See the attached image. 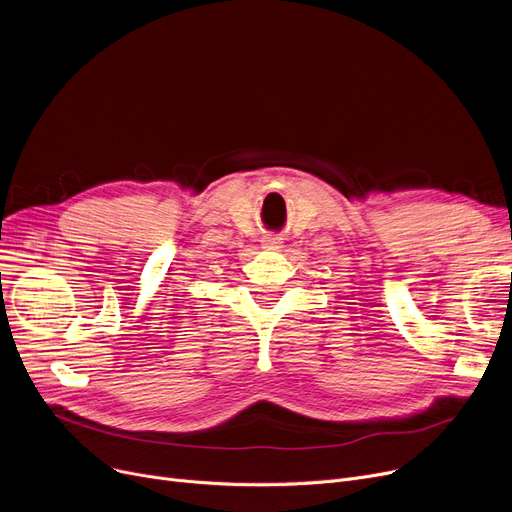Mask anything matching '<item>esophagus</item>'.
<instances>
[{
	"label": "esophagus",
	"mask_w": 512,
	"mask_h": 512,
	"mask_svg": "<svg viewBox=\"0 0 512 512\" xmlns=\"http://www.w3.org/2000/svg\"><path fill=\"white\" fill-rule=\"evenodd\" d=\"M282 242H280V238L278 236H267L265 240H263V247L265 249H276V247H280Z\"/></svg>",
	"instance_id": "esophagus-1"
}]
</instances>
